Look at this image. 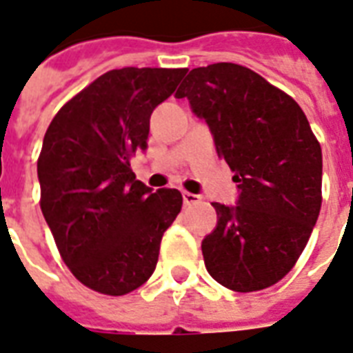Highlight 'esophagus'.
<instances>
[{"label":"esophagus","instance_id":"esophagus-1","mask_svg":"<svg viewBox=\"0 0 353 353\" xmlns=\"http://www.w3.org/2000/svg\"><path fill=\"white\" fill-rule=\"evenodd\" d=\"M182 199H184L185 206H193V204L201 202V195H195V193H190V191H182Z\"/></svg>","mask_w":353,"mask_h":353}]
</instances>
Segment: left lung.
<instances>
[{
	"mask_svg": "<svg viewBox=\"0 0 353 353\" xmlns=\"http://www.w3.org/2000/svg\"><path fill=\"white\" fill-rule=\"evenodd\" d=\"M176 97L190 101L234 171L237 206L214 202L217 228L202 241L210 276L252 293L293 269L322 204V151L299 103L245 65L195 68Z\"/></svg>",
	"mask_w": 353,
	"mask_h": 353,
	"instance_id": "1",
	"label": "left lung"
}]
</instances>
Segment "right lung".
Wrapping results in <instances>:
<instances>
[{
    "mask_svg": "<svg viewBox=\"0 0 353 353\" xmlns=\"http://www.w3.org/2000/svg\"><path fill=\"white\" fill-rule=\"evenodd\" d=\"M185 68H123L68 101L38 157L40 208L60 258L83 285L121 296L157 267L163 232L182 208L179 190L152 193L130 160L145 151L152 110Z\"/></svg>",
    "mask_w": 353,
    "mask_h": 353,
    "instance_id": "1",
    "label": "right lung"
}]
</instances>
